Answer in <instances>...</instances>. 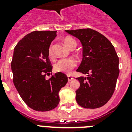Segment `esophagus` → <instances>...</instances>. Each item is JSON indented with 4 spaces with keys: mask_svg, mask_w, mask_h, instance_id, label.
<instances>
[{
    "mask_svg": "<svg viewBox=\"0 0 132 132\" xmlns=\"http://www.w3.org/2000/svg\"><path fill=\"white\" fill-rule=\"evenodd\" d=\"M67 79H68V81H70V80H71L73 79V77L71 76H70V75H68L67 76Z\"/></svg>",
    "mask_w": 132,
    "mask_h": 132,
    "instance_id": "34e87169",
    "label": "esophagus"
}]
</instances>
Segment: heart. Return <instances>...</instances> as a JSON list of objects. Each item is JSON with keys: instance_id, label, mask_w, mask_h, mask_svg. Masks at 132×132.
I'll return each mask as SVG.
<instances>
[{"instance_id": "heart-1", "label": "heart", "mask_w": 132, "mask_h": 132, "mask_svg": "<svg viewBox=\"0 0 132 132\" xmlns=\"http://www.w3.org/2000/svg\"><path fill=\"white\" fill-rule=\"evenodd\" d=\"M63 42L69 49H75L77 46V42L71 37L67 36L64 38ZM48 56L50 58L53 57V46L51 45L48 49ZM77 66V61L73 58H65L59 59L54 65V70L56 72L69 73Z\"/></svg>"}]
</instances>
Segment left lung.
<instances>
[{"label": "left lung", "instance_id": "1", "mask_svg": "<svg viewBox=\"0 0 132 132\" xmlns=\"http://www.w3.org/2000/svg\"><path fill=\"white\" fill-rule=\"evenodd\" d=\"M82 45V59L77 71L87 75L76 78L80 87L76 101L85 108H100L112 96L119 75V59L114 47L105 36L93 29L65 30Z\"/></svg>", "mask_w": 132, "mask_h": 132}]
</instances>
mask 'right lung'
Listing matches in <instances>:
<instances>
[{
    "mask_svg": "<svg viewBox=\"0 0 132 132\" xmlns=\"http://www.w3.org/2000/svg\"><path fill=\"white\" fill-rule=\"evenodd\" d=\"M57 31H34L19 41L14 50L11 63L13 82L20 96L31 109L45 112L59 102V92L68 81L65 74L52 71L48 49Z\"/></svg>",
    "mask_w": 132,
    "mask_h": 132,
    "instance_id": "1",
    "label": "right lung"
}]
</instances>
